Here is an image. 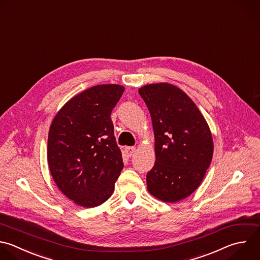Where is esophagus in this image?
Returning <instances> with one entry per match:
<instances>
[{"label":"esophagus","instance_id":"1","mask_svg":"<svg viewBox=\"0 0 260 260\" xmlns=\"http://www.w3.org/2000/svg\"><path fill=\"white\" fill-rule=\"evenodd\" d=\"M135 150H136V148L134 146H127V147H125V153H126L127 156H131L135 152Z\"/></svg>","mask_w":260,"mask_h":260}]
</instances>
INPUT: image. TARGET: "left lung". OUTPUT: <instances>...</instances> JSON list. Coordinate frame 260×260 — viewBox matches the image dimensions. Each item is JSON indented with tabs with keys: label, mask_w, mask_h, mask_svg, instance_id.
I'll return each instance as SVG.
<instances>
[{
	"label": "left lung",
	"mask_w": 260,
	"mask_h": 260,
	"mask_svg": "<svg viewBox=\"0 0 260 260\" xmlns=\"http://www.w3.org/2000/svg\"><path fill=\"white\" fill-rule=\"evenodd\" d=\"M138 92L150 113L155 140L147 189L159 200L177 202L197 189L210 165L209 127L193 101L175 85L148 84Z\"/></svg>",
	"instance_id": "obj_1"
}]
</instances>
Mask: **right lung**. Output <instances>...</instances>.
<instances>
[{"mask_svg": "<svg viewBox=\"0 0 260 260\" xmlns=\"http://www.w3.org/2000/svg\"><path fill=\"white\" fill-rule=\"evenodd\" d=\"M124 90L117 84L90 87L66 103L50 127L52 177L80 206L94 207L108 200L124 167L111 120Z\"/></svg>", "mask_w": 260, "mask_h": 260, "instance_id": "add662e5", "label": "right lung"}]
</instances>
